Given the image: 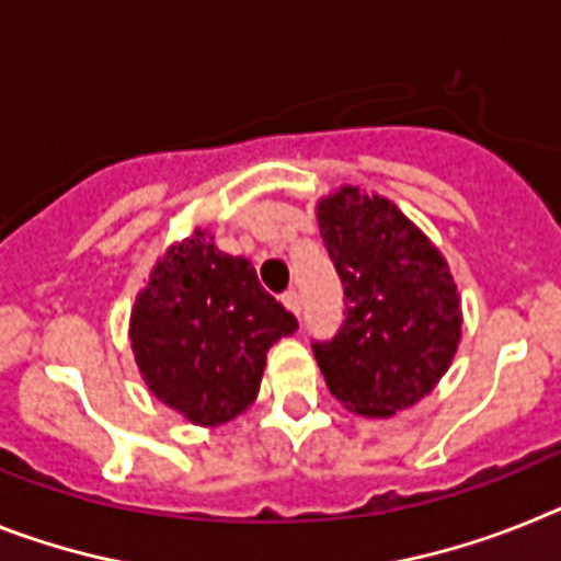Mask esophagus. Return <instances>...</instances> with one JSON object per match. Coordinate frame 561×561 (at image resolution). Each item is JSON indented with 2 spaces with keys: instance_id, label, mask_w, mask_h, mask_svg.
I'll use <instances>...</instances> for the list:
<instances>
[{
  "instance_id": "esophagus-1",
  "label": "esophagus",
  "mask_w": 561,
  "mask_h": 561,
  "mask_svg": "<svg viewBox=\"0 0 561 561\" xmlns=\"http://www.w3.org/2000/svg\"><path fill=\"white\" fill-rule=\"evenodd\" d=\"M282 301H285V308L290 310V313L301 316V296H299V290H287V294L282 296Z\"/></svg>"
}]
</instances>
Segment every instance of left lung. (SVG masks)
Returning <instances> with one entry per match:
<instances>
[{"mask_svg":"<svg viewBox=\"0 0 561 561\" xmlns=\"http://www.w3.org/2000/svg\"><path fill=\"white\" fill-rule=\"evenodd\" d=\"M321 240L344 285V321L313 341L328 389L358 415L387 417L432 392L460 341L449 265L389 199L341 188L319 203Z\"/></svg>","mask_w":561,"mask_h":561,"instance_id":"left-lung-1","label":"left lung"}]
</instances>
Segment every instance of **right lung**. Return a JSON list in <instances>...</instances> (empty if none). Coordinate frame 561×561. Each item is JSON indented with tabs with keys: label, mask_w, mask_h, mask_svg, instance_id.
Here are the masks:
<instances>
[{
	"label": "right lung",
	"mask_w": 561,
	"mask_h": 561,
	"mask_svg": "<svg viewBox=\"0 0 561 561\" xmlns=\"http://www.w3.org/2000/svg\"><path fill=\"white\" fill-rule=\"evenodd\" d=\"M299 321L260 285L245 256L194 233L169 248L133 310V350L165 407L199 426L245 412L267 350Z\"/></svg>",
	"instance_id": "1"
}]
</instances>
